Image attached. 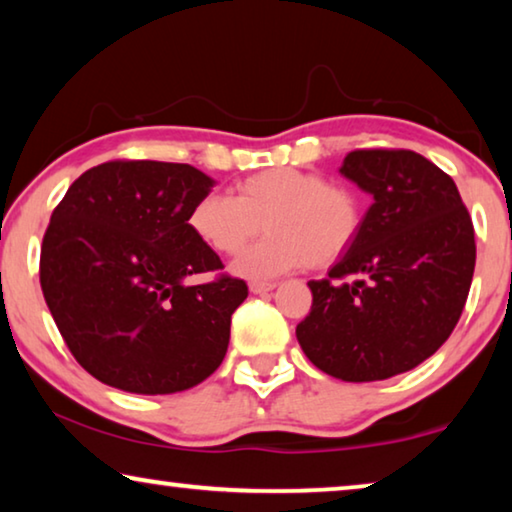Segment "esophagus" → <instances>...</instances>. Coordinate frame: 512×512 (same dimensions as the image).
Segmentation results:
<instances>
[{
	"label": "esophagus",
	"instance_id": "obj_1",
	"mask_svg": "<svg viewBox=\"0 0 512 512\" xmlns=\"http://www.w3.org/2000/svg\"><path fill=\"white\" fill-rule=\"evenodd\" d=\"M273 287H276V282H269V280H253V282H250V292H253V294L271 292Z\"/></svg>",
	"mask_w": 512,
	"mask_h": 512
}]
</instances>
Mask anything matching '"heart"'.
I'll list each match as a JSON object with an SVG mask.
<instances>
[{
	"instance_id": "obj_1",
	"label": "heart",
	"mask_w": 512,
	"mask_h": 512,
	"mask_svg": "<svg viewBox=\"0 0 512 512\" xmlns=\"http://www.w3.org/2000/svg\"><path fill=\"white\" fill-rule=\"evenodd\" d=\"M234 271L271 278L303 264L329 266L352 248L363 225L361 197L345 183L322 174L273 167L236 183V195L207 193L188 213V227L218 255H236L255 236Z\"/></svg>"
}]
</instances>
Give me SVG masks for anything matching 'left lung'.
Segmentation results:
<instances>
[{"instance_id":"left-lung-1","label":"left lung","mask_w":512,"mask_h":512,"mask_svg":"<svg viewBox=\"0 0 512 512\" xmlns=\"http://www.w3.org/2000/svg\"><path fill=\"white\" fill-rule=\"evenodd\" d=\"M342 177L372 195L352 248L310 280L299 345L342 381L416 368L453 333L476 266L474 225L455 181L407 149H356Z\"/></svg>"}]
</instances>
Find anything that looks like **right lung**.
I'll return each instance as SVG.
<instances>
[{"mask_svg": "<svg viewBox=\"0 0 512 512\" xmlns=\"http://www.w3.org/2000/svg\"><path fill=\"white\" fill-rule=\"evenodd\" d=\"M186 163L110 160L71 183L41 246V289L61 338L103 384L167 395L200 384L223 363L232 312L248 285L188 227L213 188Z\"/></svg>", "mask_w": 512, "mask_h": 512, "instance_id": "obj_1", "label": "right lung"}]
</instances>
